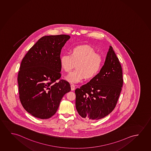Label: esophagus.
<instances>
[{"mask_svg":"<svg viewBox=\"0 0 151 151\" xmlns=\"http://www.w3.org/2000/svg\"><path fill=\"white\" fill-rule=\"evenodd\" d=\"M70 87H71V90L72 91H74L75 89V86L74 84H70Z\"/></svg>","mask_w":151,"mask_h":151,"instance_id":"obj_1","label":"esophagus"}]
</instances>
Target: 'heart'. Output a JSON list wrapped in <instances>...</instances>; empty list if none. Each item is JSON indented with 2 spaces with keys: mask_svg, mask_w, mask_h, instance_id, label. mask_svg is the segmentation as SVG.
Wrapping results in <instances>:
<instances>
[{
  "mask_svg": "<svg viewBox=\"0 0 151 151\" xmlns=\"http://www.w3.org/2000/svg\"><path fill=\"white\" fill-rule=\"evenodd\" d=\"M102 58L89 45H79L72 49L71 54L64 53L60 58V66L65 72H70L76 64V69L65 77L67 81L78 83L86 77L91 78L100 71Z\"/></svg>",
  "mask_w": 151,
  "mask_h": 151,
  "instance_id": "b5f03b06",
  "label": "heart"
}]
</instances>
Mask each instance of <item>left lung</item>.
<instances>
[{
  "label": "left lung",
  "instance_id": "left-lung-1",
  "mask_svg": "<svg viewBox=\"0 0 151 151\" xmlns=\"http://www.w3.org/2000/svg\"><path fill=\"white\" fill-rule=\"evenodd\" d=\"M123 79L120 62L111 46L100 72L75 90L76 108L88 120H97L111 113L116 106Z\"/></svg>",
  "mask_w": 151,
  "mask_h": 151
}]
</instances>
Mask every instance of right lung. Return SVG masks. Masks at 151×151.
Returning <instances> with one entry per match:
<instances>
[{
  "mask_svg": "<svg viewBox=\"0 0 151 151\" xmlns=\"http://www.w3.org/2000/svg\"><path fill=\"white\" fill-rule=\"evenodd\" d=\"M68 35L44 36L23 58L18 75L19 98L24 109L35 118L53 116L65 93L71 90L60 79V54Z\"/></svg>",
  "mask_w": 151,
  "mask_h": 151,
  "instance_id": "obj_1",
  "label": "right lung"
}]
</instances>
